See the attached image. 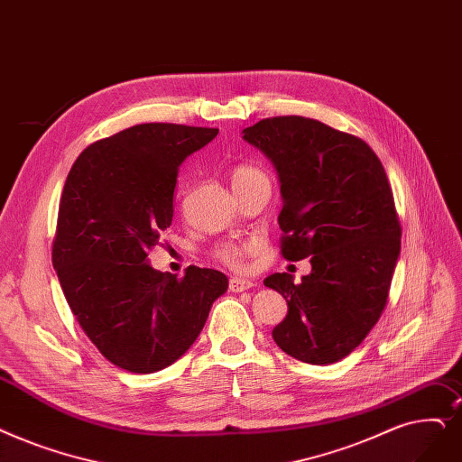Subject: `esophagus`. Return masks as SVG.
<instances>
[{
	"instance_id": "1",
	"label": "esophagus",
	"mask_w": 462,
	"mask_h": 462,
	"mask_svg": "<svg viewBox=\"0 0 462 462\" xmlns=\"http://www.w3.org/2000/svg\"><path fill=\"white\" fill-rule=\"evenodd\" d=\"M230 291L232 292H244V291H249L254 287V283L251 279H244V277H232L230 283H228Z\"/></svg>"
}]
</instances>
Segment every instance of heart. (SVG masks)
Here are the masks:
<instances>
[{"label": "heart", "mask_w": 462, "mask_h": 462, "mask_svg": "<svg viewBox=\"0 0 462 462\" xmlns=\"http://www.w3.org/2000/svg\"><path fill=\"white\" fill-rule=\"evenodd\" d=\"M263 179H268L266 173L253 164H237L230 171V181H232V187L236 192H242V190L249 189L251 185L263 181ZM254 249H256V242H245V244L226 242V244H220L217 247L215 256L220 260V263L230 266V268H242L245 264V258Z\"/></svg>", "instance_id": "b5f03b06"}]
</instances>
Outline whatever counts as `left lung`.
Instances as JSON below:
<instances>
[{"label": "left lung", "instance_id": "left-lung-1", "mask_svg": "<svg viewBox=\"0 0 462 462\" xmlns=\"http://www.w3.org/2000/svg\"><path fill=\"white\" fill-rule=\"evenodd\" d=\"M244 139L279 175L281 254L294 263L311 256L302 283L289 273L264 279L289 306L273 342L302 363H337L385 310L400 254L402 228L383 164L360 137L296 115L263 118Z\"/></svg>", "mask_w": 462, "mask_h": 462}]
</instances>
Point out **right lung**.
<instances>
[{"mask_svg": "<svg viewBox=\"0 0 462 462\" xmlns=\"http://www.w3.org/2000/svg\"><path fill=\"white\" fill-rule=\"evenodd\" d=\"M217 128L149 123L87 147L60 198L52 266L79 325L109 363L152 374L183 356L202 332L228 277L154 270L147 253L173 218L183 160Z\"/></svg>", "mask_w": 462, "mask_h": 462, "instance_id": "obj_1", "label": "right lung"}]
</instances>
